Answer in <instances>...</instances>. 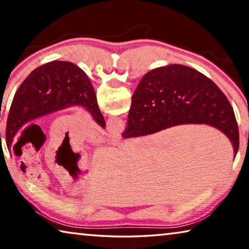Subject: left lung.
Here are the masks:
<instances>
[{"label": "left lung", "mask_w": 249, "mask_h": 249, "mask_svg": "<svg viewBox=\"0 0 249 249\" xmlns=\"http://www.w3.org/2000/svg\"><path fill=\"white\" fill-rule=\"evenodd\" d=\"M86 107L105 127L93 87L84 71L71 62L53 61L32 71L16 91L6 123V145L11 147L19 128L28 122L69 107Z\"/></svg>", "instance_id": "left-lung-1"}]
</instances>
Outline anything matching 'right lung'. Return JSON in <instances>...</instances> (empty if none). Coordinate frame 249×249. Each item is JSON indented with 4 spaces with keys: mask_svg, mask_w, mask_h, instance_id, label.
<instances>
[{
    "mask_svg": "<svg viewBox=\"0 0 249 249\" xmlns=\"http://www.w3.org/2000/svg\"><path fill=\"white\" fill-rule=\"evenodd\" d=\"M182 124H208L239 147L233 107L212 80L182 65L147 72L135 90L124 138L144 136Z\"/></svg>",
    "mask_w": 249,
    "mask_h": 249,
    "instance_id": "obj_1",
    "label": "right lung"
}]
</instances>
